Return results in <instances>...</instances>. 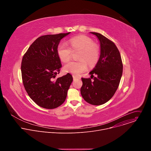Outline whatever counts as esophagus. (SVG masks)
I'll return each mask as SVG.
<instances>
[{"label": "esophagus", "instance_id": "1", "mask_svg": "<svg viewBox=\"0 0 151 151\" xmlns=\"http://www.w3.org/2000/svg\"><path fill=\"white\" fill-rule=\"evenodd\" d=\"M73 80H76V79H80L79 77H78L75 75H73Z\"/></svg>", "mask_w": 151, "mask_h": 151}]
</instances>
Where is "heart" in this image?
Wrapping results in <instances>:
<instances>
[{"mask_svg":"<svg viewBox=\"0 0 151 151\" xmlns=\"http://www.w3.org/2000/svg\"><path fill=\"white\" fill-rule=\"evenodd\" d=\"M71 48L65 43L61 42L57 48V53L60 60L66 63L71 58L72 51L81 50L79 61H70L64 66V72L78 75L87 68V63L93 66L99 61L100 50L93 40L88 36L79 35L69 40Z\"/></svg>","mask_w":151,"mask_h":151,"instance_id":"obj_1","label":"heart"}]
</instances>
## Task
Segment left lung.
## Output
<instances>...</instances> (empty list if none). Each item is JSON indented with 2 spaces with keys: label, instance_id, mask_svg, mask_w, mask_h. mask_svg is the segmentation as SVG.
Here are the masks:
<instances>
[{
  "label": "left lung",
  "instance_id": "1",
  "mask_svg": "<svg viewBox=\"0 0 151 151\" xmlns=\"http://www.w3.org/2000/svg\"><path fill=\"white\" fill-rule=\"evenodd\" d=\"M96 35L100 44V55L95 68L90 72L91 78H83L81 94L87 103L101 105L114 95L122 75L123 65L118 49L114 43L99 33ZM96 75L93 76V75Z\"/></svg>",
  "mask_w": 151,
  "mask_h": 151
}]
</instances>
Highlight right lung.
<instances>
[{
  "mask_svg": "<svg viewBox=\"0 0 151 151\" xmlns=\"http://www.w3.org/2000/svg\"><path fill=\"white\" fill-rule=\"evenodd\" d=\"M70 32L47 35L36 39L21 62L23 83L29 97L43 108L52 109L65 101L73 81L70 73L55 79L61 68L57 48Z\"/></svg>",
  "mask_w": 151,
  "mask_h": 151,
  "instance_id": "right-lung-1",
  "label": "right lung"
}]
</instances>
